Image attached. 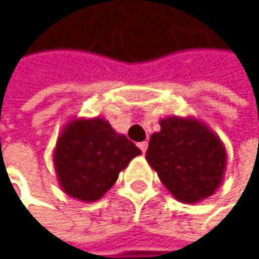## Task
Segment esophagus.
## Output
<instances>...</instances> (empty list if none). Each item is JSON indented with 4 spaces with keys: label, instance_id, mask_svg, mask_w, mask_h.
<instances>
[{
    "label": "esophagus",
    "instance_id": "esophagus-1",
    "mask_svg": "<svg viewBox=\"0 0 259 259\" xmlns=\"http://www.w3.org/2000/svg\"><path fill=\"white\" fill-rule=\"evenodd\" d=\"M147 146H149V144H147V141L138 143V147L141 149V152H143V153H146V150H147Z\"/></svg>",
    "mask_w": 259,
    "mask_h": 259
}]
</instances>
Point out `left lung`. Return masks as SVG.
<instances>
[{
	"mask_svg": "<svg viewBox=\"0 0 259 259\" xmlns=\"http://www.w3.org/2000/svg\"><path fill=\"white\" fill-rule=\"evenodd\" d=\"M149 141L146 159L178 201L198 202L213 195L226 172V147L196 118L170 116Z\"/></svg>",
	"mask_w": 259,
	"mask_h": 259,
	"instance_id": "left-lung-1",
	"label": "left lung"
}]
</instances>
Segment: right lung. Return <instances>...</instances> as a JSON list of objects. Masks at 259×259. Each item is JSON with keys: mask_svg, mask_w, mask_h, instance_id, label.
Instances as JSON below:
<instances>
[{"mask_svg": "<svg viewBox=\"0 0 259 259\" xmlns=\"http://www.w3.org/2000/svg\"><path fill=\"white\" fill-rule=\"evenodd\" d=\"M141 150L116 134L104 118L72 119L66 124L53 152L61 189L72 198L98 201Z\"/></svg>", "mask_w": 259, "mask_h": 259, "instance_id": "add662e5", "label": "right lung"}]
</instances>
